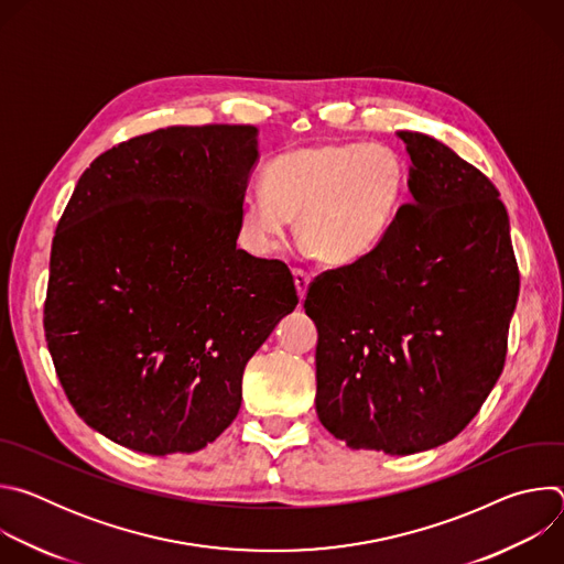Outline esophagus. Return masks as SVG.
<instances>
[{"mask_svg": "<svg viewBox=\"0 0 564 564\" xmlns=\"http://www.w3.org/2000/svg\"><path fill=\"white\" fill-rule=\"evenodd\" d=\"M310 281H312V274H310V272H305V270H301V268L294 270V283H296V290H299V299H301V301L305 299V292H307Z\"/></svg>", "mask_w": 564, "mask_h": 564, "instance_id": "obj_1", "label": "esophagus"}]
</instances>
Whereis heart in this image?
I'll list each match as a JSON object with an SVG mask.
<instances>
[{"label": "heart", "mask_w": 564, "mask_h": 564, "mask_svg": "<svg viewBox=\"0 0 564 564\" xmlns=\"http://www.w3.org/2000/svg\"><path fill=\"white\" fill-rule=\"evenodd\" d=\"M404 194V165L383 144H314L276 155L263 172V192L238 207L240 243L272 257L299 216L305 250L330 265L372 252L394 223Z\"/></svg>", "instance_id": "heart-1"}]
</instances>
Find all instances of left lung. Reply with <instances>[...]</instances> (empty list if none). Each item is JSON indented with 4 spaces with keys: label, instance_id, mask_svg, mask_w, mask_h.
I'll list each match as a JSON object with an SVG mask.
<instances>
[{
    "label": "left lung",
    "instance_id": "obj_1",
    "mask_svg": "<svg viewBox=\"0 0 564 564\" xmlns=\"http://www.w3.org/2000/svg\"><path fill=\"white\" fill-rule=\"evenodd\" d=\"M411 200L381 243L318 274L316 415L350 448L411 455L459 435L507 359L520 272L496 185L444 142L399 131Z\"/></svg>",
    "mask_w": 564,
    "mask_h": 564
}]
</instances>
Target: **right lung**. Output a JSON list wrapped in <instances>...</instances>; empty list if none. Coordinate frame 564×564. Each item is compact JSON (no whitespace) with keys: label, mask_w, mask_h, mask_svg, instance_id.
Masks as SVG:
<instances>
[{"label":"right lung","mask_w":564,"mask_h":564,"mask_svg":"<svg viewBox=\"0 0 564 564\" xmlns=\"http://www.w3.org/2000/svg\"><path fill=\"white\" fill-rule=\"evenodd\" d=\"M257 127H170L100 153L57 223L44 333L75 413L147 455L238 415L250 357L296 303L283 261L236 248Z\"/></svg>","instance_id":"add662e5"}]
</instances>
